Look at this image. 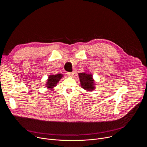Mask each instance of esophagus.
I'll use <instances>...</instances> for the list:
<instances>
[{"label": "esophagus", "mask_w": 147, "mask_h": 147, "mask_svg": "<svg viewBox=\"0 0 147 147\" xmlns=\"http://www.w3.org/2000/svg\"><path fill=\"white\" fill-rule=\"evenodd\" d=\"M67 76H68V77H73V76L74 73H70V72H68V73H67Z\"/></svg>", "instance_id": "34e87169"}]
</instances>
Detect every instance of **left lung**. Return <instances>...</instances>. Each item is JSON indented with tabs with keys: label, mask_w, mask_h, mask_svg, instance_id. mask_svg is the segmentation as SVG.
I'll use <instances>...</instances> for the list:
<instances>
[{
	"label": "left lung",
	"mask_w": 147,
	"mask_h": 147,
	"mask_svg": "<svg viewBox=\"0 0 147 147\" xmlns=\"http://www.w3.org/2000/svg\"><path fill=\"white\" fill-rule=\"evenodd\" d=\"M80 85L82 88L86 91H93L95 90L96 84L93 76L88 71H85L78 74Z\"/></svg>",
	"instance_id": "1"
}]
</instances>
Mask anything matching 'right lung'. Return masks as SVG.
I'll return each mask as SVG.
<instances>
[{"instance_id":"1","label":"right lung","mask_w":147,"mask_h":147,"mask_svg":"<svg viewBox=\"0 0 147 147\" xmlns=\"http://www.w3.org/2000/svg\"><path fill=\"white\" fill-rule=\"evenodd\" d=\"M64 76L62 74H51L49 75V76L48 77L47 82L45 84V86L47 88L51 91L53 90L55 87L57 85V83Z\"/></svg>"}]
</instances>
